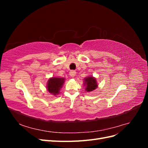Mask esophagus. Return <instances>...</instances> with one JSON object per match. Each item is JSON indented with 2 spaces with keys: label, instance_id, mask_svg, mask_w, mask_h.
Returning <instances> with one entry per match:
<instances>
[{
  "label": "esophagus",
  "instance_id": "1",
  "mask_svg": "<svg viewBox=\"0 0 148 148\" xmlns=\"http://www.w3.org/2000/svg\"><path fill=\"white\" fill-rule=\"evenodd\" d=\"M76 71H74V70H71V71H70V77H74L75 76V75H76Z\"/></svg>",
  "mask_w": 148,
  "mask_h": 148
}]
</instances>
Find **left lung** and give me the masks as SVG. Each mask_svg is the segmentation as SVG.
Here are the masks:
<instances>
[{
  "label": "left lung",
  "mask_w": 148,
  "mask_h": 148,
  "mask_svg": "<svg viewBox=\"0 0 148 148\" xmlns=\"http://www.w3.org/2000/svg\"><path fill=\"white\" fill-rule=\"evenodd\" d=\"M84 86H86V91L87 92H91L97 87V83L96 81V79L94 78L93 77H88L85 78L84 79Z\"/></svg>",
  "instance_id": "obj_1"
}]
</instances>
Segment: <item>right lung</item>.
<instances>
[{
  "mask_svg": "<svg viewBox=\"0 0 148 148\" xmlns=\"http://www.w3.org/2000/svg\"><path fill=\"white\" fill-rule=\"evenodd\" d=\"M65 78L52 77L48 79L47 84V89L49 92L53 95H57L60 92V89L62 88L64 83Z\"/></svg>",
  "mask_w": 148,
  "mask_h": 148,
  "instance_id": "add662e5",
  "label": "right lung"
}]
</instances>
